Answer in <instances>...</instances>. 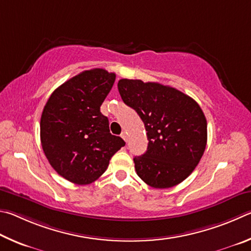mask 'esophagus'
Returning a JSON list of instances; mask_svg holds the SVG:
<instances>
[{"instance_id": "obj_1", "label": "esophagus", "mask_w": 251, "mask_h": 251, "mask_svg": "<svg viewBox=\"0 0 251 251\" xmlns=\"http://www.w3.org/2000/svg\"><path fill=\"white\" fill-rule=\"evenodd\" d=\"M121 138L126 142V132H122V133H121Z\"/></svg>"}]
</instances>
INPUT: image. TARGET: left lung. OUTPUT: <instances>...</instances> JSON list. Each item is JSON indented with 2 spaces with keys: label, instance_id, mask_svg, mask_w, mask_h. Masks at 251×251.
I'll return each mask as SVG.
<instances>
[{
  "label": "left lung",
  "instance_id": "left-lung-1",
  "mask_svg": "<svg viewBox=\"0 0 251 251\" xmlns=\"http://www.w3.org/2000/svg\"><path fill=\"white\" fill-rule=\"evenodd\" d=\"M118 89L147 130V152L133 159L139 177L154 188L183 182L207 143V121L199 103L173 87L139 79H120Z\"/></svg>",
  "mask_w": 251,
  "mask_h": 251
}]
</instances>
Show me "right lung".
<instances>
[{
	"label": "right lung",
	"instance_id": "obj_1",
	"mask_svg": "<svg viewBox=\"0 0 251 251\" xmlns=\"http://www.w3.org/2000/svg\"><path fill=\"white\" fill-rule=\"evenodd\" d=\"M114 80L116 74L102 68L85 70L57 88L44 107L43 151L52 169L69 182H95L126 146L110 133L108 118L100 112Z\"/></svg>",
	"mask_w": 251,
	"mask_h": 251
}]
</instances>
